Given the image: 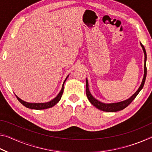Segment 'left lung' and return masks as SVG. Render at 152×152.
I'll return each instance as SVG.
<instances>
[{
	"label": "left lung",
	"instance_id": "obj_1",
	"mask_svg": "<svg viewBox=\"0 0 152 152\" xmlns=\"http://www.w3.org/2000/svg\"><path fill=\"white\" fill-rule=\"evenodd\" d=\"M141 48L143 49L144 56H145V60H144V75L143 78L142 80V82H141V84L140 86V88L136 91L134 94H133L132 96H131L129 99L127 100H125V101L119 102H113V103H103V102H100L98 101L95 98L92 96L91 92L89 91L88 89V82L87 78L86 79V96L89 101L91 102L92 104H93L95 107H96L97 109H99L101 110H103V111L106 112H117L119 111V110H121L124 109L125 108L127 107L129 104L131 102H132L133 100L135 99V98L137 96V95L139 94V92L141 91V90L143 88L144 84H145V78H146V75H147V68H146V60H147V54H146V51L145 50V48L144 46L141 44L140 43Z\"/></svg>",
	"mask_w": 152,
	"mask_h": 152
}]
</instances>
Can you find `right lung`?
I'll return each instance as SVG.
<instances>
[{
  "mask_svg": "<svg viewBox=\"0 0 152 152\" xmlns=\"http://www.w3.org/2000/svg\"><path fill=\"white\" fill-rule=\"evenodd\" d=\"M68 76H69V75L66 77L65 80H64L63 85H62V88H61V90L60 91V93H59L57 95V96L54 98L53 100H51V101H49L48 102H43V103H31V102H27L23 101V100L20 99V98L18 97L16 94H15V96H16V97L18 99V101H19L20 103H21L23 105H24V106L26 107L27 108H29V109H36V110H42V109H49V108H51V107L54 106V105H56L59 101H60L61 97V96H62V94L64 92V83H65V82L67 80V78H68Z\"/></svg>",
  "mask_w": 152,
  "mask_h": 152,
  "instance_id": "1",
  "label": "right lung"
}]
</instances>
